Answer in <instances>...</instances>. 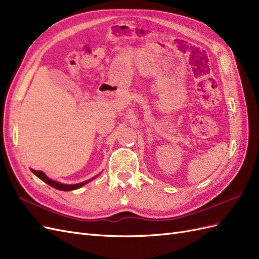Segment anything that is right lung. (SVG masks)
<instances>
[{
  "instance_id": "right-lung-1",
  "label": "right lung",
  "mask_w": 259,
  "mask_h": 259,
  "mask_svg": "<svg viewBox=\"0 0 259 259\" xmlns=\"http://www.w3.org/2000/svg\"><path fill=\"white\" fill-rule=\"evenodd\" d=\"M32 172H33L36 177H38V178H40L42 181L48 183L49 186L53 187V188H55V189H57V190H61V191H71V190H76V189H79V188H81L82 186H84V184L88 182V181H85V182L78 183V184H63V183H60V182H56V181H53V180L49 179L48 177H47L46 175H44L42 171H36V170H33V169H32Z\"/></svg>"
}]
</instances>
